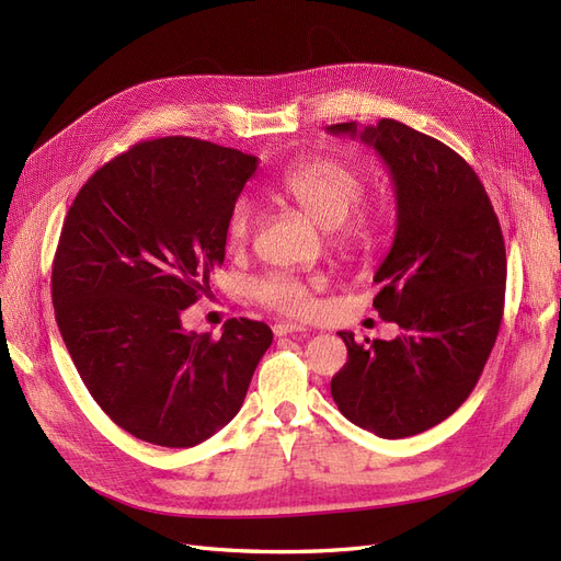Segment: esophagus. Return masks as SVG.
I'll return each mask as SVG.
<instances>
[{"mask_svg": "<svg viewBox=\"0 0 561 561\" xmlns=\"http://www.w3.org/2000/svg\"><path fill=\"white\" fill-rule=\"evenodd\" d=\"M304 330H307V328L297 325V322H276V325H274V334H276V336L297 334V332H304Z\"/></svg>", "mask_w": 561, "mask_h": 561, "instance_id": "1", "label": "esophagus"}]
</instances>
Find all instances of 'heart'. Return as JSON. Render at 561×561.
<instances>
[{
    "instance_id": "b5f03b06",
    "label": "heart",
    "mask_w": 561,
    "mask_h": 561,
    "mask_svg": "<svg viewBox=\"0 0 561 561\" xmlns=\"http://www.w3.org/2000/svg\"><path fill=\"white\" fill-rule=\"evenodd\" d=\"M278 192L293 201L320 227L332 231L336 245L363 248L383 225L381 203L360 201L365 194V175L358 168L330 159L311 157L285 168ZM260 210L250 196H236L227 213V241L233 250L245 248L257 229ZM318 283L301 280L287 271H274L252 285V297L268 309L287 316H307L313 307L311 287Z\"/></svg>"
}]
</instances>
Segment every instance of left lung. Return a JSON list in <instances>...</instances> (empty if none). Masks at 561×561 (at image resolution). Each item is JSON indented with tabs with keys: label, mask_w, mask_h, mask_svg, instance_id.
<instances>
[{
	"label": "left lung",
	"mask_w": 561,
	"mask_h": 561,
	"mask_svg": "<svg viewBox=\"0 0 561 561\" xmlns=\"http://www.w3.org/2000/svg\"><path fill=\"white\" fill-rule=\"evenodd\" d=\"M375 147L393 178L396 239L377 268L375 309L400 334L358 344L339 332L346 365L332 398L351 423L386 439L437 426L466 402L496 344L505 243L494 206L463 157L396 118L328 126Z\"/></svg>",
	"instance_id": "obj_1"
}]
</instances>
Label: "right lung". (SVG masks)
<instances>
[{
	"label": "right lung",
	"instance_id": "add662e5",
	"mask_svg": "<svg viewBox=\"0 0 561 561\" xmlns=\"http://www.w3.org/2000/svg\"><path fill=\"white\" fill-rule=\"evenodd\" d=\"M257 159L206 140H145L81 186L50 271L62 342L118 428L194 447L239 414L274 332L231 318L184 332L182 311L225 262L227 213Z\"/></svg>",
	"mask_w": 561,
	"mask_h": 561
}]
</instances>
